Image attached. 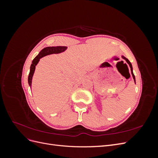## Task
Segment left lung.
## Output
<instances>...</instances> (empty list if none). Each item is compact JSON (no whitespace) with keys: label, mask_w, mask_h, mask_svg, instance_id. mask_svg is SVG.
<instances>
[{"label":"left lung","mask_w":158,"mask_h":158,"mask_svg":"<svg viewBox=\"0 0 158 158\" xmlns=\"http://www.w3.org/2000/svg\"><path fill=\"white\" fill-rule=\"evenodd\" d=\"M122 58L123 59H125V60H126V62L128 64V65H129V66H130V68H131V74H132V78H133V79H134V81H135V83L136 84V80H135V75H134V73H133V69H132V64L131 63V62L128 60V59H127L125 56H124L123 55H122Z\"/></svg>","instance_id":"obj_1"}]
</instances>
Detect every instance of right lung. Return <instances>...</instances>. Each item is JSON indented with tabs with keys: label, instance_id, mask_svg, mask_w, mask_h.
<instances>
[{
	"label": "right lung",
	"instance_id": "obj_1",
	"mask_svg": "<svg viewBox=\"0 0 158 158\" xmlns=\"http://www.w3.org/2000/svg\"><path fill=\"white\" fill-rule=\"evenodd\" d=\"M67 49V47L65 46H56V47H47L43 49L38 54L34 59L33 60L31 66H30V74L28 76V84L29 85L31 86V82H32V78L33 74H34V72L35 70V66L39 63V61L41 58L44 57L45 56L51 55V54H58L60 53V52H63Z\"/></svg>",
	"mask_w": 158,
	"mask_h": 158
}]
</instances>
